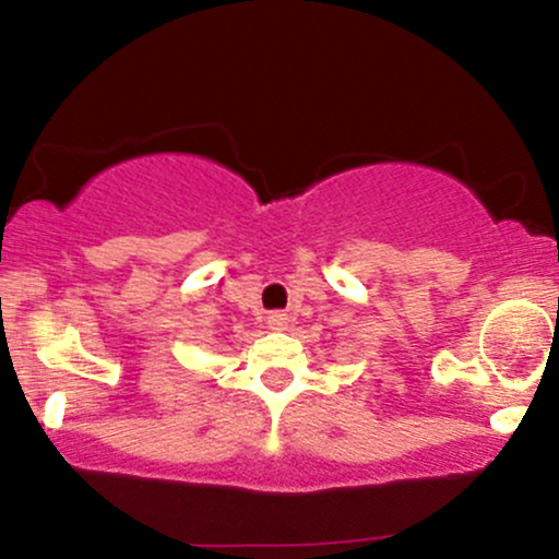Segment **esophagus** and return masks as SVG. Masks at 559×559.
I'll use <instances>...</instances> for the list:
<instances>
[{"instance_id": "esophagus-1", "label": "esophagus", "mask_w": 559, "mask_h": 559, "mask_svg": "<svg viewBox=\"0 0 559 559\" xmlns=\"http://www.w3.org/2000/svg\"><path fill=\"white\" fill-rule=\"evenodd\" d=\"M266 324H269V328H272V330H282V328H285V324H287V317H285V313L274 311V313H269V317H266Z\"/></svg>"}]
</instances>
